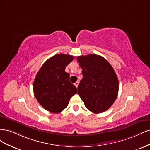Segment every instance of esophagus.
<instances>
[{
	"instance_id": "esophagus-1",
	"label": "esophagus",
	"mask_w": 150,
	"mask_h": 150,
	"mask_svg": "<svg viewBox=\"0 0 150 150\" xmlns=\"http://www.w3.org/2000/svg\"><path fill=\"white\" fill-rule=\"evenodd\" d=\"M74 85L76 86V88H78V85H79V82H76V83H74Z\"/></svg>"
}]
</instances>
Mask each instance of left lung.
Masks as SVG:
<instances>
[{"label": "left lung", "mask_w": 150, "mask_h": 150, "mask_svg": "<svg viewBox=\"0 0 150 150\" xmlns=\"http://www.w3.org/2000/svg\"><path fill=\"white\" fill-rule=\"evenodd\" d=\"M83 79L78 94L86 108L95 114L108 110L118 94L119 82L111 65L103 57L91 54L77 57Z\"/></svg>", "instance_id": "1"}]
</instances>
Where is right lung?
Instances as JSON below:
<instances>
[{
    "label": "right lung",
    "mask_w": 150,
    "mask_h": 150,
    "mask_svg": "<svg viewBox=\"0 0 150 150\" xmlns=\"http://www.w3.org/2000/svg\"><path fill=\"white\" fill-rule=\"evenodd\" d=\"M74 59L72 56L59 54L49 58L40 67L34 81V93L45 110L59 113L67 106L71 98L78 93L69 81L66 66Z\"/></svg>",
    "instance_id": "obj_1"
}]
</instances>
